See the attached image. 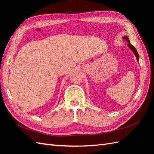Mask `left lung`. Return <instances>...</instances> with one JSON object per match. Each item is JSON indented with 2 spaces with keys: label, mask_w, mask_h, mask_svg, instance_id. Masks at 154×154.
I'll return each instance as SVG.
<instances>
[{
  "label": "left lung",
  "mask_w": 154,
  "mask_h": 154,
  "mask_svg": "<svg viewBox=\"0 0 154 154\" xmlns=\"http://www.w3.org/2000/svg\"><path fill=\"white\" fill-rule=\"evenodd\" d=\"M123 38L125 39V40L128 42V46L130 48V50H131L133 51V53L134 54V55H136V59H137V61L139 62V55L138 54V51H137V50H136V49L134 48V46H133V45L131 44H130L129 39H128V38L127 36H124V37H123Z\"/></svg>",
  "instance_id": "8db88e82"
}]
</instances>
